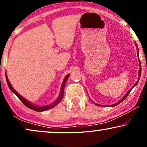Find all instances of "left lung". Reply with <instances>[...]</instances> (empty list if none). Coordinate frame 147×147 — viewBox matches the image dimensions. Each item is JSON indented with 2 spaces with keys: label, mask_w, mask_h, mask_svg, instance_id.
<instances>
[{
  "label": "left lung",
  "mask_w": 147,
  "mask_h": 147,
  "mask_svg": "<svg viewBox=\"0 0 147 147\" xmlns=\"http://www.w3.org/2000/svg\"><path fill=\"white\" fill-rule=\"evenodd\" d=\"M135 45H136V49H137V53H138V47H137V45H136V44L135 43ZM138 59H139V58H138ZM139 66H140V69H139V71H138V81L136 82L135 84H134V85L132 86V87L130 88V90H129V91H128L127 93H126V94L125 96H124L123 98H122L121 100H120V101H118L117 103H115V104H112V105H109L108 106H110V107H114V106H117L118 104H119L120 103H121V102H122V101H124V100L126 99V97H127L128 96V94H130V91H131V90H132V88H133L134 86H136V85H137V84H138V81H139V80H140V75H141V63H140V59H139ZM92 102H94L93 101H92ZM94 104H96V103H94ZM96 105L97 106H104V105H100V104H96Z\"/></svg>",
  "instance_id": "1"
}]
</instances>
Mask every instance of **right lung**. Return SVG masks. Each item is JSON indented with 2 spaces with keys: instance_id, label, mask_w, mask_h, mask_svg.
Segmentation results:
<instances>
[{
  "instance_id": "add662e5",
  "label": "right lung",
  "mask_w": 147,
  "mask_h": 147,
  "mask_svg": "<svg viewBox=\"0 0 147 147\" xmlns=\"http://www.w3.org/2000/svg\"><path fill=\"white\" fill-rule=\"evenodd\" d=\"M69 74H68L65 76V78H64L63 80V83H62V85H61V91H60V94H59V97L57 98V100H55V102H53L51 104H49V105H47V106H36V105H34L31 102L27 101V100L25 99V98H24L23 97H22V96L20 95V94L18 93V92L16 91V90L14 89L13 88V86H11V83H10L9 81V79H8V77H7V73H6V80H7V84L8 86H9V87L10 88V90H11L12 92H13L14 94H15L16 96H17L18 98H19V99L21 100V101L23 102V104L25 106H27V108H30V109L31 110H35V111H37V112H43V111H45V110H49L51 109V108H53L54 106H55L57 105V104H59L60 102L61 101L62 98L63 97V92H64V88H65V84L66 83V82H67V80L68 79V78H69Z\"/></svg>"
}]
</instances>
